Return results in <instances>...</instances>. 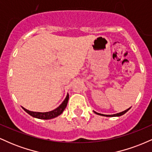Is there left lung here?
Wrapping results in <instances>:
<instances>
[{
    "label": "left lung",
    "mask_w": 152,
    "mask_h": 152,
    "mask_svg": "<svg viewBox=\"0 0 152 152\" xmlns=\"http://www.w3.org/2000/svg\"><path fill=\"white\" fill-rule=\"evenodd\" d=\"M131 108V107H130ZM130 108H129V109H127L126 110H125V111H122V112H120V113H118V114H111V115H105V114H99V113H97L96 112V111H94V112L95 113V114H98V115H100V116H108V117H114V116H122V115H124L125 114V113H126L127 111H129V110L130 109Z\"/></svg>",
    "instance_id": "1"
}]
</instances>
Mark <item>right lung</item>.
Returning <instances> with one entry per match:
<instances>
[{
    "label": "right lung",
    "instance_id": "obj_1",
    "mask_svg": "<svg viewBox=\"0 0 152 152\" xmlns=\"http://www.w3.org/2000/svg\"><path fill=\"white\" fill-rule=\"evenodd\" d=\"M69 98V94H67V96H66V99H64V102H62V104L58 107H57L56 109L53 110V111H48V112H35V111H29V110H27L23 107L22 108L26 112H27L29 115H31V116H33L34 118H40V119H51V118L56 117V116H58L62 114L63 111H64L66 106H67Z\"/></svg>",
    "mask_w": 152,
    "mask_h": 152
}]
</instances>
